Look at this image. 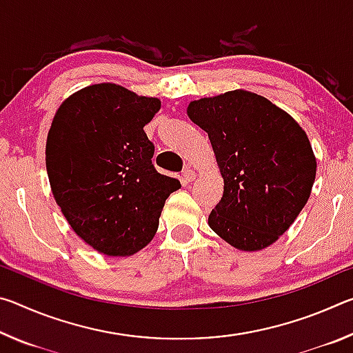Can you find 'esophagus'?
Masks as SVG:
<instances>
[{"mask_svg": "<svg viewBox=\"0 0 353 353\" xmlns=\"http://www.w3.org/2000/svg\"><path fill=\"white\" fill-rule=\"evenodd\" d=\"M182 176H183L185 181L191 182V181H194V179H196V172L191 170V168H185L183 172H182Z\"/></svg>", "mask_w": 353, "mask_h": 353, "instance_id": "esophagus-1", "label": "esophagus"}]
</instances>
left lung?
I'll return each mask as SVG.
<instances>
[{
	"instance_id": "8db88e82",
	"label": "left lung",
	"mask_w": 353,
	"mask_h": 353,
	"mask_svg": "<svg viewBox=\"0 0 353 353\" xmlns=\"http://www.w3.org/2000/svg\"><path fill=\"white\" fill-rule=\"evenodd\" d=\"M212 141L223 198L208 225L240 250H260L283 235L305 207L316 177L307 134L256 93L234 90L188 105Z\"/></svg>"
}]
</instances>
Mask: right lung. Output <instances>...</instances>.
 Here are the masks:
<instances>
[{
    "instance_id": "right-lung-1",
    "label": "right lung",
    "mask_w": 353,
    "mask_h": 353,
    "mask_svg": "<svg viewBox=\"0 0 353 353\" xmlns=\"http://www.w3.org/2000/svg\"><path fill=\"white\" fill-rule=\"evenodd\" d=\"M160 109L115 83H97L59 107L46 141L54 199L73 230L98 252L132 255L152 240L177 179L152 163L143 128Z\"/></svg>"
}]
</instances>
